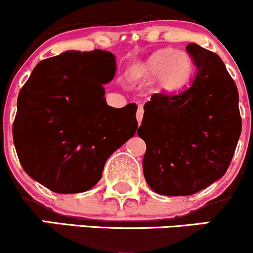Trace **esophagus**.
<instances>
[{"instance_id": "obj_1", "label": "esophagus", "mask_w": 253, "mask_h": 253, "mask_svg": "<svg viewBox=\"0 0 253 253\" xmlns=\"http://www.w3.org/2000/svg\"><path fill=\"white\" fill-rule=\"evenodd\" d=\"M143 115H144V108H143V106H141V104H139L138 110H136V115H135L139 125H140L141 120H143Z\"/></svg>"}]
</instances>
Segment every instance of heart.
Listing matches in <instances>:
<instances>
[{"label":"heart","mask_w":253,"mask_h":253,"mask_svg":"<svg viewBox=\"0 0 253 253\" xmlns=\"http://www.w3.org/2000/svg\"><path fill=\"white\" fill-rule=\"evenodd\" d=\"M191 71V62L187 53L171 48L155 52L143 65L138 74L153 78L159 76V85L165 90H175L185 83Z\"/></svg>","instance_id":"heart-1"}]
</instances>
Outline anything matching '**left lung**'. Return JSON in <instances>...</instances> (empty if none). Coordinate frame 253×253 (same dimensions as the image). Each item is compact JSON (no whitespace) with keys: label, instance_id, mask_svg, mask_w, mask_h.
<instances>
[{"label":"left lung","instance_id":"1","mask_svg":"<svg viewBox=\"0 0 253 253\" xmlns=\"http://www.w3.org/2000/svg\"><path fill=\"white\" fill-rule=\"evenodd\" d=\"M185 50L195 80L176 94H153L138 128L145 179L167 196L193 195L221 178L242 133L239 94L221 58L194 42Z\"/></svg>","mask_w":253,"mask_h":253}]
</instances>
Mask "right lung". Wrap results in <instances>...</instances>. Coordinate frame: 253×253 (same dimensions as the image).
<instances>
[{
  "label": "right lung",
  "mask_w": 253,
  "mask_h": 253,
  "mask_svg": "<svg viewBox=\"0 0 253 253\" xmlns=\"http://www.w3.org/2000/svg\"><path fill=\"white\" fill-rule=\"evenodd\" d=\"M108 51H68L34 68L17 97L13 139L27 175L59 194L89 190L107 159L134 135L136 104L112 108L102 84L113 80Z\"/></svg>",
  "instance_id": "right-lung-1"
}]
</instances>
